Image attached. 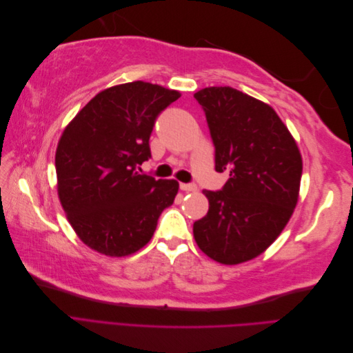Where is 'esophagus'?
Returning <instances> with one entry per match:
<instances>
[{
    "label": "esophagus",
    "instance_id": "34e87169",
    "mask_svg": "<svg viewBox=\"0 0 353 353\" xmlns=\"http://www.w3.org/2000/svg\"><path fill=\"white\" fill-rule=\"evenodd\" d=\"M179 188L183 191H187V193H191V191H196L197 185L196 184H185V183H181Z\"/></svg>",
    "mask_w": 353,
    "mask_h": 353
}]
</instances>
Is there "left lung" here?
<instances>
[{
	"instance_id": "8db88e82",
	"label": "left lung",
	"mask_w": 353,
	"mask_h": 353,
	"mask_svg": "<svg viewBox=\"0 0 353 353\" xmlns=\"http://www.w3.org/2000/svg\"><path fill=\"white\" fill-rule=\"evenodd\" d=\"M194 99L206 114L216 172H230L221 190H203L209 210L194 222V239L213 261L237 265L265 252L287 225L302 156L271 105L231 87L200 90Z\"/></svg>"
}]
</instances>
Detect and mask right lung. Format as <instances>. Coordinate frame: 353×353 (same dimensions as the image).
Here are the masks:
<instances>
[{
	"label": "right lung",
	"mask_w": 353,
	"mask_h": 353,
	"mask_svg": "<svg viewBox=\"0 0 353 353\" xmlns=\"http://www.w3.org/2000/svg\"><path fill=\"white\" fill-rule=\"evenodd\" d=\"M181 97L143 81L99 92L66 126L56 152L57 191L78 237L105 256L145 245L178 193L175 179L138 172L152 157L157 116Z\"/></svg>",
	"instance_id": "1"
}]
</instances>
